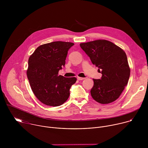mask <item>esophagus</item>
<instances>
[{"label":"esophagus","mask_w":148,"mask_h":148,"mask_svg":"<svg viewBox=\"0 0 148 148\" xmlns=\"http://www.w3.org/2000/svg\"><path fill=\"white\" fill-rule=\"evenodd\" d=\"M84 79H85V78H82V77H77V79L80 81V80H83Z\"/></svg>","instance_id":"34e87169"}]
</instances>
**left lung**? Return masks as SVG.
<instances>
[{
	"label": "left lung",
	"mask_w": 148,
	"mask_h": 148,
	"mask_svg": "<svg viewBox=\"0 0 148 148\" xmlns=\"http://www.w3.org/2000/svg\"><path fill=\"white\" fill-rule=\"evenodd\" d=\"M79 45L102 75L100 79H93L94 86L91 90L92 98L102 104L115 101L127 85L130 76L126 53L106 40H97Z\"/></svg>",
	"instance_id": "8db88e82"
}]
</instances>
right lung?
Masks as SVG:
<instances>
[{
	"mask_svg": "<svg viewBox=\"0 0 148 148\" xmlns=\"http://www.w3.org/2000/svg\"><path fill=\"white\" fill-rule=\"evenodd\" d=\"M74 45L60 41L45 44L38 47L29 58L27 75L31 88L37 98L46 105L57 107L64 103L77 81L75 77L58 75Z\"/></svg>",
	"mask_w": 148,
	"mask_h": 148,
	"instance_id": "obj_1",
	"label": "right lung"
}]
</instances>
